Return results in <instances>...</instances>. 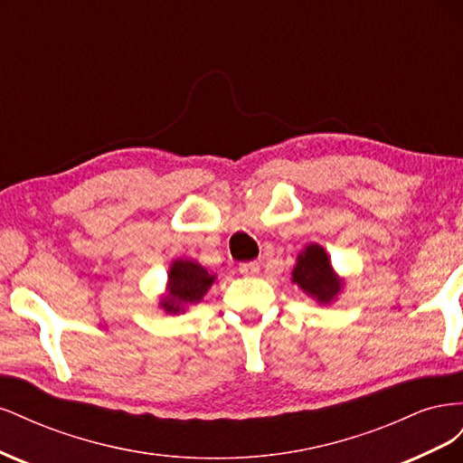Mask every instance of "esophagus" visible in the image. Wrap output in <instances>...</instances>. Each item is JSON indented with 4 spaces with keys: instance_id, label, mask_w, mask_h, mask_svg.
Returning <instances> with one entry per match:
<instances>
[{
    "instance_id": "obj_1",
    "label": "esophagus",
    "mask_w": 463,
    "mask_h": 463,
    "mask_svg": "<svg viewBox=\"0 0 463 463\" xmlns=\"http://www.w3.org/2000/svg\"><path fill=\"white\" fill-rule=\"evenodd\" d=\"M240 272L243 276H257L260 272V264L257 260H250V262H241L240 264Z\"/></svg>"
}]
</instances>
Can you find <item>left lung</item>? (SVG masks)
Returning <instances> with one entry per match:
<instances>
[{"mask_svg": "<svg viewBox=\"0 0 463 463\" xmlns=\"http://www.w3.org/2000/svg\"><path fill=\"white\" fill-rule=\"evenodd\" d=\"M291 282L298 284L307 296L318 303H330L344 288V279L332 270L326 250L317 243L307 245L298 257L296 269L291 272Z\"/></svg>", "mask_w": 463, "mask_h": 463, "instance_id": "left-lung-1", "label": "left lung"}]
</instances>
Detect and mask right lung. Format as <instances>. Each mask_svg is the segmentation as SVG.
Listing matches in <instances>:
<instances>
[{
	"mask_svg": "<svg viewBox=\"0 0 463 463\" xmlns=\"http://www.w3.org/2000/svg\"><path fill=\"white\" fill-rule=\"evenodd\" d=\"M216 276L194 260H174L167 274V296L162 298L160 307L165 313H181L187 305L199 303L208 288L214 284Z\"/></svg>",
	"mask_w": 463,
	"mask_h": 463,
	"instance_id": "right-lung-1",
	"label": "right lung"
}]
</instances>
